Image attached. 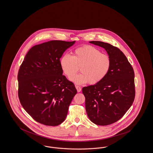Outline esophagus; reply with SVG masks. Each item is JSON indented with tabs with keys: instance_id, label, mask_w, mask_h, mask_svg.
Instances as JSON below:
<instances>
[{
	"instance_id": "esophagus-1",
	"label": "esophagus",
	"mask_w": 153,
	"mask_h": 153,
	"mask_svg": "<svg viewBox=\"0 0 153 153\" xmlns=\"http://www.w3.org/2000/svg\"><path fill=\"white\" fill-rule=\"evenodd\" d=\"M76 89H77V92H81V88L79 86H76Z\"/></svg>"
}]
</instances>
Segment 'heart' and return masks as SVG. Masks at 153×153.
Masks as SVG:
<instances>
[{"label":"heart","instance_id":"heart-1","mask_svg":"<svg viewBox=\"0 0 153 153\" xmlns=\"http://www.w3.org/2000/svg\"><path fill=\"white\" fill-rule=\"evenodd\" d=\"M59 65L63 73L71 77L81 66V74L71 78L73 82L80 84L89 82L95 85L103 80L109 72L111 62L106 54L91 45L76 49L73 56L64 54L59 59Z\"/></svg>","mask_w":153,"mask_h":153}]
</instances>
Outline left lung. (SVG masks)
Instances as JSON below:
<instances>
[{
	"label": "left lung",
	"mask_w": 153,
	"mask_h": 153,
	"mask_svg": "<svg viewBox=\"0 0 153 153\" xmlns=\"http://www.w3.org/2000/svg\"><path fill=\"white\" fill-rule=\"evenodd\" d=\"M89 43L105 50L111 65L101 82L82 88L85 109L92 122L107 126L119 120L131 107L135 95L134 72L127 58L118 48L101 41Z\"/></svg>",
	"instance_id": "left-lung-1"
}]
</instances>
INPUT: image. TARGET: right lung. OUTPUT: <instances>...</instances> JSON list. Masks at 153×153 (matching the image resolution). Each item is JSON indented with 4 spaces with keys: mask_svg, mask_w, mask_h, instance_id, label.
Segmentation results:
<instances>
[{
    "mask_svg": "<svg viewBox=\"0 0 153 153\" xmlns=\"http://www.w3.org/2000/svg\"><path fill=\"white\" fill-rule=\"evenodd\" d=\"M75 42L51 41L35 45L20 66L19 99L23 108L38 123L56 126L65 119L77 90L62 75L59 59Z\"/></svg>",
    "mask_w": 153,
    "mask_h": 153,
    "instance_id": "1",
    "label": "right lung"
}]
</instances>
